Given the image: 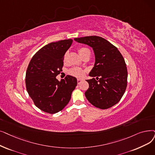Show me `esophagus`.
I'll return each instance as SVG.
<instances>
[{
    "label": "esophagus",
    "instance_id": "34e87169",
    "mask_svg": "<svg viewBox=\"0 0 155 155\" xmlns=\"http://www.w3.org/2000/svg\"><path fill=\"white\" fill-rule=\"evenodd\" d=\"M82 81V79H77V83H78V84H80V82H81Z\"/></svg>",
    "mask_w": 155,
    "mask_h": 155
}]
</instances>
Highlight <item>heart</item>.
<instances>
[{"label":"heart","instance_id":"1","mask_svg":"<svg viewBox=\"0 0 155 155\" xmlns=\"http://www.w3.org/2000/svg\"><path fill=\"white\" fill-rule=\"evenodd\" d=\"M78 52L80 54V55L81 56L82 58L86 57V56H91V51L89 49L85 48V47H82V48H80L78 49ZM67 56H68V54L67 53L64 55V61H66L67 60ZM69 73L70 75L76 77H82L84 75V71L79 68H73L72 69H71L69 71Z\"/></svg>","mask_w":155,"mask_h":155}]
</instances>
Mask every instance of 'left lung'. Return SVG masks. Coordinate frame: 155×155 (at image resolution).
Returning a JSON list of instances; mask_svg holds the SVG:
<instances>
[{"instance_id": "8db88e82", "label": "left lung", "mask_w": 155, "mask_h": 155, "mask_svg": "<svg viewBox=\"0 0 155 155\" xmlns=\"http://www.w3.org/2000/svg\"><path fill=\"white\" fill-rule=\"evenodd\" d=\"M76 42L88 45L95 54V63L86 81L89 87L85 92L87 100L95 107L107 109L118 103L127 85V69L120 51L107 40L98 36L75 38Z\"/></svg>"}]
</instances>
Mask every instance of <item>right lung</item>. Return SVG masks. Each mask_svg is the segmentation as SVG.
<instances>
[{"instance_id": "right-lung-1", "label": "right lung", "mask_w": 155, "mask_h": 155, "mask_svg": "<svg viewBox=\"0 0 155 155\" xmlns=\"http://www.w3.org/2000/svg\"><path fill=\"white\" fill-rule=\"evenodd\" d=\"M73 40L45 45L33 56L26 73V90L35 105L42 111L54 114L61 111L71 99L77 85L75 77L67 75L61 81L56 76L62 71L63 58Z\"/></svg>"}]
</instances>
